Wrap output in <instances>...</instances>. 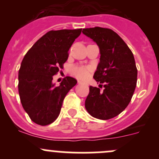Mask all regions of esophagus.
Returning <instances> with one entry per match:
<instances>
[{
    "label": "esophagus",
    "instance_id": "obj_1",
    "mask_svg": "<svg viewBox=\"0 0 159 159\" xmlns=\"http://www.w3.org/2000/svg\"><path fill=\"white\" fill-rule=\"evenodd\" d=\"M78 84H81V81H78Z\"/></svg>",
    "mask_w": 159,
    "mask_h": 159
}]
</instances>
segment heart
<instances>
[{"instance_id": "heart-1", "label": "heart", "mask_w": 159, "mask_h": 159, "mask_svg": "<svg viewBox=\"0 0 159 159\" xmlns=\"http://www.w3.org/2000/svg\"><path fill=\"white\" fill-rule=\"evenodd\" d=\"M91 68L89 67L74 65L70 68V73L79 79H86L89 76Z\"/></svg>"}]
</instances>
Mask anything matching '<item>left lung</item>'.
<instances>
[{"instance_id":"1","label":"left lung","mask_w":159,"mask_h":159,"mask_svg":"<svg viewBox=\"0 0 159 159\" xmlns=\"http://www.w3.org/2000/svg\"><path fill=\"white\" fill-rule=\"evenodd\" d=\"M82 33L92 39L100 50V62L93 78L105 88L102 91L90 86L85 108L94 118L111 119L125 109L134 94L138 75L134 55L112 30L95 27L84 28Z\"/></svg>"}]
</instances>
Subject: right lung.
I'll return each instance as SVG.
<instances>
[{
    "label": "right lung",
    "instance_id": "1",
    "mask_svg": "<svg viewBox=\"0 0 159 159\" xmlns=\"http://www.w3.org/2000/svg\"><path fill=\"white\" fill-rule=\"evenodd\" d=\"M81 30H50L34 43L22 61L19 95L24 109L36 124L44 126L54 122L65 96L77 84L71 77L64 78L59 86L52 80L68 60V51Z\"/></svg>",
    "mask_w": 159,
    "mask_h": 159
}]
</instances>
